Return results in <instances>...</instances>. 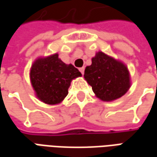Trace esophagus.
<instances>
[{"mask_svg": "<svg viewBox=\"0 0 157 157\" xmlns=\"http://www.w3.org/2000/svg\"><path fill=\"white\" fill-rule=\"evenodd\" d=\"M79 71H81V73H82V75H83V74H84V71H85V68H84V67H81V68L79 69Z\"/></svg>", "mask_w": 157, "mask_h": 157, "instance_id": "1", "label": "esophagus"}]
</instances>
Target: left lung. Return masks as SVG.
<instances>
[{
  "label": "left lung",
  "instance_id": "left-lung-1",
  "mask_svg": "<svg viewBox=\"0 0 157 157\" xmlns=\"http://www.w3.org/2000/svg\"><path fill=\"white\" fill-rule=\"evenodd\" d=\"M84 78L96 97L103 102L120 98L131 86L127 65L102 51L97 52L92 65L86 67Z\"/></svg>",
  "mask_w": 157,
  "mask_h": 157
}]
</instances>
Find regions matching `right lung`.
<instances>
[{"mask_svg":"<svg viewBox=\"0 0 157 157\" xmlns=\"http://www.w3.org/2000/svg\"><path fill=\"white\" fill-rule=\"evenodd\" d=\"M82 73L71 64H65L58 53L39 57L30 68L29 77L37 98L48 105L63 102L72 80Z\"/></svg>","mask_w":157,"mask_h":157,"instance_id":"add662e5","label":"right lung"}]
</instances>
